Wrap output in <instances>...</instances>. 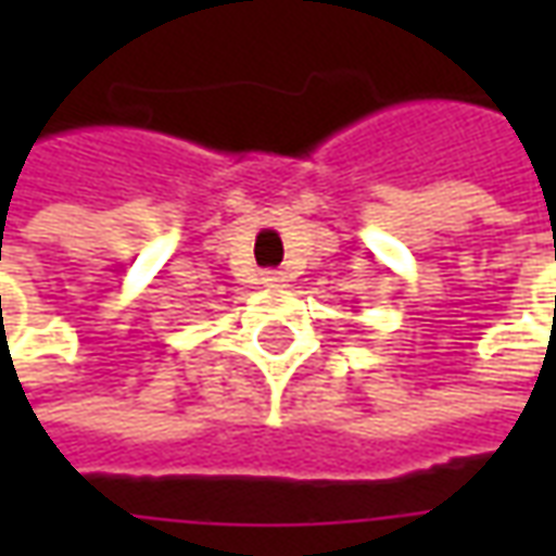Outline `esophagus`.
<instances>
[{
	"label": "esophagus",
	"instance_id": "1",
	"mask_svg": "<svg viewBox=\"0 0 556 556\" xmlns=\"http://www.w3.org/2000/svg\"><path fill=\"white\" fill-rule=\"evenodd\" d=\"M265 282L267 286H282L286 277H282V270H265Z\"/></svg>",
	"mask_w": 556,
	"mask_h": 556
}]
</instances>
